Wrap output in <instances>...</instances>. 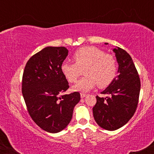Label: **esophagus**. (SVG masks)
I'll return each mask as SVG.
<instances>
[{
    "mask_svg": "<svg viewBox=\"0 0 154 154\" xmlns=\"http://www.w3.org/2000/svg\"><path fill=\"white\" fill-rule=\"evenodd\" d=\"M80 96H81V98H85V96H87V94H85V93H80Z\"/></svg>",
    "mask_w": 154,
    "mask_h": 154,
    "instance_id": "34e87169",
    "label": "esophagus"
}]
</instances>
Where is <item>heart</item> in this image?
I'll use <instances>...</instances> for the list:
<instances>
[{"label":"heart","mask_w":154,"mask_h":154,"mask_svg":"<svg viewBox=\"0 0 154 154\" xmlns=\"http://www.w3.org/2000/svg\"><path fill=\"white\" fill-rule=\"evenodd\" d=\"M75 63L65 61L61 64L63 75L70 83L80 80L74 87L75 91H88L98 85L105 88L112 82L118 70L117 60L114 56L94 46H85L77 49L73 54Z\"/></svg>","instance_id":"heart-1"}]
</instances>
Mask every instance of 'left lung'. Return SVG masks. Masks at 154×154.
<instances>
[{"instance_id": "8db88e82", "label": "left lung", "mask_w": 154, "mask_h": 154, "mask_svg": "<svg viewBox=\"0 0 154 154\" xmlns=\"http://www.w3.org/2000/svg\"><path fill=\"white\" fill-rule=\"evenodd\" d=\"M113 51L119 63V75L101 92V94L109 96L100 98L97 95L96 103L93 108L96 123L100 128L111 131L122 128L132 117L140 91V79L131 56L121 48Z\"/></svg>"}]
</instances>
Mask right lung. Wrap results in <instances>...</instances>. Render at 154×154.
I'll return each instance as SVG.
<instances>
[{"label":"right lung","instance_id":"obj_1","mask_svg":"<svg viewBox=\"0 0 154 154\" xmlns=\"http://www.w3.org/2000/svg\"><path fill=\"white\" fill-rule=\"evenodd\" d=\"M68 55L65 47H46L28 60L22 76V92L29 116L45 131L56 133L71 121L79 92L62 93L69 88L61 72Z\"/></svg>","mask_w":154,"mask_h":154}]
</instances>
